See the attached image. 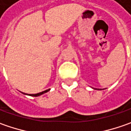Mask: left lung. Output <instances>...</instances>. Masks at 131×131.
Here are the masks:
<instances>
[{
	"label": "left lung",
	"instance_id": "left-lung-1",
	"mask_svg": "<svg viewBox=\"0 0 131 131\" xmlns=\"http://www.w3.org/2000/svg\"><path fill=\"white\" fill-rule=\"evenodd\" d=\"M95 90H99V89H95Z\"/></svg>",
	"mask_w": 131,
	"mask_h": 131
}]
</instances>
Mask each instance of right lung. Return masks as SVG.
Returning a JSON list of instances; mask_svg holds the SVG:
<instances>
[{
    "label": "right lung",
    "mask_w": 131,
    "mask_h": 131,
    "mask_svg": "<svg viewBox=\"0 0 131 131\" xmlns=\"http://www.w3.org/2000/svg\"><path fill=\"white\" fill-rule=\"evenodd\" d=\"M50 90V89H48L47 90H44L43 92H41V93H36V94H28L29 95H30V96H34V97H37V96H39V95H42L43 93H47L48 91H49ZM23 94H25V95H27L26 93H23Z\"/></svg>",
    "instance_id": "add662e5"
}]
</instances>
